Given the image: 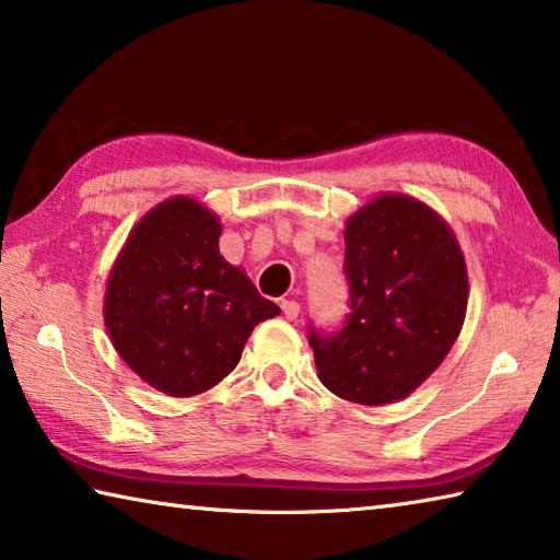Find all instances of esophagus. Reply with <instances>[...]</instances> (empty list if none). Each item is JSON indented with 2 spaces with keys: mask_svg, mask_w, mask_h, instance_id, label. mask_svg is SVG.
I'll list each match as a JSON object with an SVG mask.
<instances>
[{
  "mask_svg": "<svg viewBox=\"0 0 560 560\" xmlns=\"http://www.w3.org/2000/svg\"><path fill=\"white\" fill-rule=\"evenodd\" d=\"M281 311H283V316H287L289 320H296V318H299V314H301V306H299L296 301L283 299V301H281Z\"/></svg>",
  "mask_w": 560,
  "mask_h": 560,
  "instance_id": "esophagus-1",
  "label": "esophagus"
}]
</instances>
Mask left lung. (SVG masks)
Instances as JSON below:
<instances>
[{
  "label": "left lung",
  "instance_id": "1",
  "mask_svg": "<svg viewBox=\"0 0 560 560\" xmlns=\"http://www.w3.org/2000/svg\"><path fill=\"white\" fill-rule=\"evenodd\" d=\"M343 273V324L308 326L320 383L358 405L400 400L438 371L462 330L459 244L428 205L383 195L348 220Z\"/></svg>",
  "mask_w": 560,
  "mask_h": 560
}]
</instances>
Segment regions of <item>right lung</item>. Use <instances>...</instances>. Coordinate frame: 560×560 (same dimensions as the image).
<instances>
[{
  "label": "right lung",
  "mask_w": 560,
  "mask_h": 560,
  "mask_svg": "<svg viewBox=\"0 0 560 560\" xmlns=\"http://www.w3.org/2000/svg\"><path fill=\"white\" fill-rule=\"evenodd\" d=\"M222 226L189 197L150 210L122 246L106 291V326L120 358L173 397L230 375L257 324L281 314L220 254Z\"/></svg>",
  "instance_id": "1"
}]
</instances>
